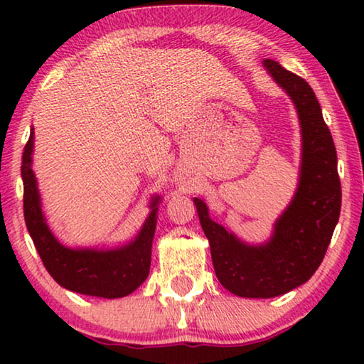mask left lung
<instances>
[{
	"label": "left lung",
	"mask_w": 364,
	"mask_h": 364,
	"mask_svg": "<svg viewBox=\"0 0 364 364\" xmlns=\"http://www.w3.org/2000/svg\"><path fill=\"white\" fill-rule=\"evenodd\" d=\"M263 67L291 97L299 115L301 160L291 204L276 220L268 241L247 244L213 221L205 202L194 197L215 274L231 294L247 299L278 297L305 284L323 262L342 204L336 146L315 93L276 60L264 59Z\"/></svg>",
	"instance_id": "8db88e82"
}]
</instances>
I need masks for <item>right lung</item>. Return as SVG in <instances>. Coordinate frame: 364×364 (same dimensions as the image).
<instances>
[{
    "instance_id": "add662e5",
    "label": "right lung",
    "mask_w": 364,
    "mask_h": 364,
    "mask_svg": "<svg viewBox=\"0 0 364 364\" xmlns=\"http://www.w3.org/2000/svg\"><path fill=\"white\" fill-rule=\"evenodd\" d=\"M33 128L22 156L23 217L30 237L53 279L67 291L102 299H120L143 284L151 268V250L160 197L152 196L151 212L136 237L122 247L72 249L60 244L41 212L38 184L32 170Z\"/></svg>"
}]
</instances>
